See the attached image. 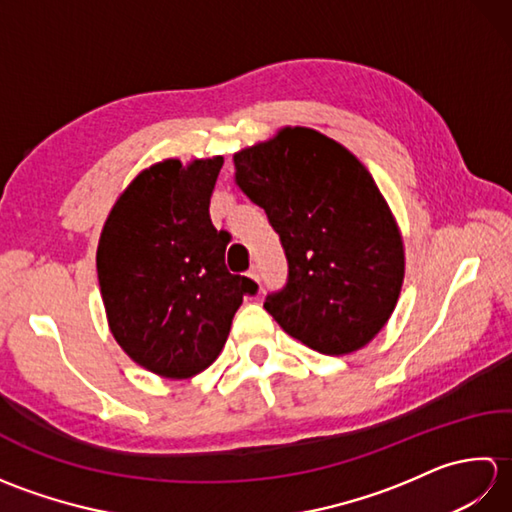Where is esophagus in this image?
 <instances>
[{
    "label": "esophagus",
    "mask_w": 512,
    "mask_h": 512,
    "mask_svg": "<svg viewBox=\"0 0 512 512\" xmlns=\"http://www.w3.org/2000/svg\"><path fill=\"white\" fill-rule=\"evenodd\" d=\"M248 277L253 279V281H257V284H259V273H257V268H250V270H248Z\"/></svg>",
    "instance_id": "esophagus-1"
}]
</instances>
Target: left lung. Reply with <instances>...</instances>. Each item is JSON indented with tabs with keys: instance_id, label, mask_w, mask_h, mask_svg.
<instances>
[{
	"instance_id": "8db88e82",
	"label": "left lung",
	"mask_w": 512,
	"mask_h": 512,
	"mask_svg": "<svg viewBox=\"0 0 512 512\" xmlns=\"http://www.w3.org/2000/svg\"><path fill=\"white\" fill-rule=\"evenodd\" d=\"M233 162L235 182L266 211L288 259L268 314L321 354L361 350L385 328L405 277L398 224L374 178L308 127H284Z\"/></svg>"
}]
</instances>
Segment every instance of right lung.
Wrapping results in <instances>:
<instances>
[{
	"mask_svg": "<svg viewBox=\"0 0 512 512\" xmlns=\"http://www.w3.org/2000/svg\"><path fill=\"white\" fill-rule=\"evenodd\" d=\"M222 156L162 160L116 200L96 250L107 321L127 356L165 378H191L226 343L231 321L257 284L224 264L231 235L209 204Z\"/></svg>",
	"mask_w": 512,
	"mask_h": 512,
	"instance_id": "add662e5",
	"label": "right lung"
}]
</instances>
